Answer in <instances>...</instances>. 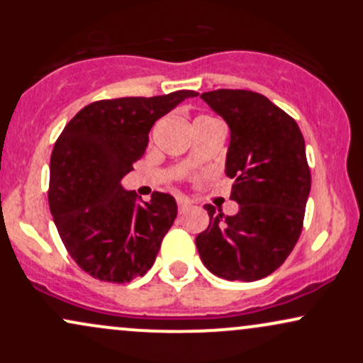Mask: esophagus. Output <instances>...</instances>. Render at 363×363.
Instances as JSON below:
<instances>
[{"mask_svg":"<svg viewBox=\"0 0 363 363\" xmlns=\"http://www.w3.org/2000/svg\"><path fill=\"white\" fill-rule=\"evenodd\" d=\"M177 208H179V213H186V211L191 208V203L184 198H177Z\"/></svg>","mask_w":363,"mask_h":363,"instance_id":"obj_1","label":"esophagus"}]
</instances>
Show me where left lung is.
Masks as SVG:
<instances>
[{
  "instance_id": "1",
  "label": "left lung",
  "mask_w": 363,
  "mask_h": 363,
  "mask_svg": "<svg viewBox=\"0 0 363 363\" xmlns=\"http://www.w3.org/2000/svg\"><path fill=\"white\" fill-rule=\"evenodd\" d=\"M201 99L230 128L225 174L234 179V216L205 205L210 225L196 237L203 264L230 281H256L285 262L301 237L311 169L301 128L251 90L220 89Z\"/></svg>"
}]
</instances>
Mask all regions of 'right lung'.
I'll list each match as a JSON object with an SVG mask.
<instances>
[{
  "label": "right lung",
  "mask_w": 363,
  "mask_h": 363,
  "mask_svg": "<svg viewBox=\"0 0 363 363\" xmlns=\"http://www.w3.org/2000/svg\"><path fill=\"white\" fill-rule=\"evenodd\" d=\"M194 90L91 102L66 124L51 155L49 208L66 251L90 277L126 283L152 268L177 216L176 199L150 201L121 179L145 155L148 133Z\"/></svg>",
  "instance_id": "1"
}]
</instances>
